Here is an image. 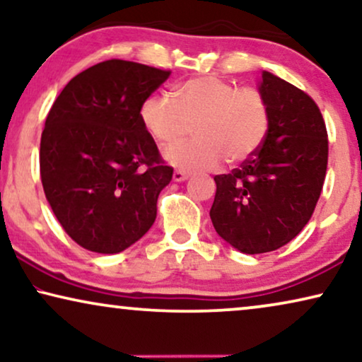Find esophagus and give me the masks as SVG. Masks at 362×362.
<instances>
[{"label":"esophagus","instance_id":"34e87169","mask_svg":"<svg viewBox=\"0 0 362 362\" xmlns=\"http://www.w3.org/2000/svg\"><path fill=\"white\" fill-rule=\"evenodd\" d=\"M187 177H189V173H186V171H182V170H176L175 173H173V180H175L176 182L186 181Z\"/></svg>","mask_w":362,"mask_h":362}]
</instances>
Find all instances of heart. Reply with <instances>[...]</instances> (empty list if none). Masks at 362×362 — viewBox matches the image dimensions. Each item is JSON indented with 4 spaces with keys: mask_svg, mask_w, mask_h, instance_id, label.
Instances as JSON below:
<instances>
[{
    "mask_svg": "<svg viewBox=\"0 0 362 362\" xmlns=\"http://www.w3.org/2000/svg\"><path fill=\"white\" fill-rule=\"evenodd\" d=\"M140 118L161 145L174 143L195 125L196 139L175 144L165 158L181 170H212L224 160L244 161L259 151L270 130V105L255 87H237L216 76L192 77L177 83L173 97L145 98Z\"/></svg>",
    "mask_w": 362,
    "mask_h": 362,
    "instance_id": "b5f03b06",
    "label": "heart"
}]
</instances>
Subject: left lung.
Returning <instances> with one entry per match:
<instances>
[{
  "instance_id": "obj_1",
  "label": "left lung",
  "mask_w": 362,
  "mask_h": 362,
  "mask_svg": "<svg viewBox=\"0 0 362 362\" xmlns=\"http://www.w3.org/2000/svg\"><path fill=\"white\" fill-rule=\"evenodd\" d=\"M260 90L270 105V130L255 155L229 175L214 176V229L244 254L280 249L313 214L328 166V132L308 93L270 72Z\"/></svg>"
}]
</instances>
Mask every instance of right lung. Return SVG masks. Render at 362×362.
<instances>
[{
  "label": "right lung",
  "mask_w": 362,
  "mask_h": 362,
  "mask_svg": "<svg viewBox=\"0 0 362 362\" xmlns=\"http://www.w3.org/2000/svg\"><path fill=\"white\" fill-rule=\"evenodd\" d=\"M171 71L110 59L77 74L47 113L41 181L54 216L83 249L118 254L146 234L173 168L140 118Z\"/></svg>",
  "instance_id": "obj_1"
}]
</instances>
